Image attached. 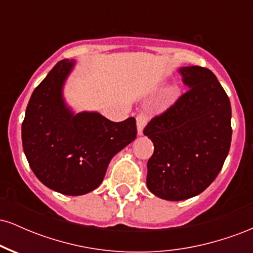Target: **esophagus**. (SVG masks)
<instances>
[{
  "label": "esophagus",
  "mask_w": 253,
  "mask_h": 253,
  "mask_svg": "<svg viewBox=\"0 0 253 253\" xmlns=\"http://www.w3.org/2000/svg\"><path fill=\"white\" fill-rule=\"evenodd\" d=\"M146 124H147V118L146 115L143 114V113L136 117V129H138V135H143L144 128L145 126H146Z\"/></svg>",
  "instance_id": "obj_1"
}]
</instances>
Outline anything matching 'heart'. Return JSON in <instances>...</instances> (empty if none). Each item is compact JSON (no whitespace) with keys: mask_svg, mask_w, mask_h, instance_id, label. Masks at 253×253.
<instances>
[{"mask_svg":"<svg viewBox=\"0 0 253 253\" xmlns=\"http://www.w3.org/2000/svg\"><path fill=\"white\" fill-rule=\"evenodd\" d=\"M179 91H181V89H179L178 85L171 86V88L167 91V94H165V97H164V106H169V104L172 103L173 101H175L176 98L178 97Z\"/></svg>","mask_w":253,"mask_h":253,"instance_id":"obj_1","label":"heart"}]
</instances>
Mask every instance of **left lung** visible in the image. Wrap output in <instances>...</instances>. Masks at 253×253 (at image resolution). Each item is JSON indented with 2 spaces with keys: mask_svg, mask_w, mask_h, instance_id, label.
Segmentation results:
<instances>
[{
  "mask_svg": "<svg viewBox=\"0 0 253 253\" xmlns=\"http://www.w3.org/2000/svg\"><path fill=\"white\" fill-rule=\"evenodd\" d=\"M188 90L144 134L155 146L147 188L168 201L201 194L215 179L231 146V103L215 75L201 66L178 69Z\"/></svg>",
  "mask_w": 253,
  "mask_h": 253,
  "instance_id": "8db88e82",
  "label": "left lung"
}]
</instances>
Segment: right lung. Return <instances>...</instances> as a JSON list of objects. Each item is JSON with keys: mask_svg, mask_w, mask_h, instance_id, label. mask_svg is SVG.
Returning a JSON list of instances; mask_svg holds the SVG:
<instances>
[{"mask_svg": "<svg viewBox=\"0 0 253 253\" xmlns=\"http://www.w3.org/2000/svg\"><path fill=\"white\" fill-rule=\"evenodd\" d=\"M76 60L58 62L33 91L22 123V146L43 185L64 195L96 189L112 158L136 136L134 118L113 123L98 112H76L64 85Z\"/></svg>", "mask_w": 253, "mask_h": 253, "instance_id": "right-lung-1", "label": "right lung"}]
</instances>
